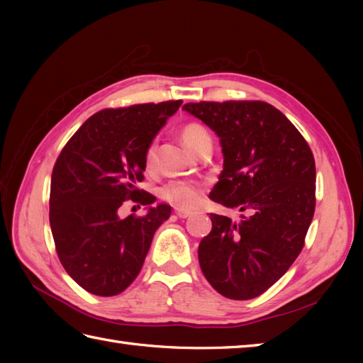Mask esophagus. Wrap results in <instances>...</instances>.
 I'll use <instances>...</instances> for the list:
<instances>
[{"mask_svg": "<svg viewBox=\"0 0 363 363\" xmlns=\"http://www.w3.org/2000/svg\"><path fill=\"white\" fill-rule=\"evenodd\" d=\"M174 213H176L179 218H187V217H190L191 212H189V211H186V209H174Z\"/></svg>", "mask_w": 363, "mask_h": 363, "instance_id": "34e87169", "label": "esophagus"}]
</instances>
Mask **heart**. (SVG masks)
<instances>
[{"mask_svg": "<svg viewBox=\"0 0 363 363\" xmlns=\"http://www.w3.org/2000/svg\"><path fill=\"white\" fill-rule=\"evenodd\" d=\"M181 138L190 151L196 152L199 146L211 140V135L199 123H189V125L181 129ZM154 156H156V145L152 143L148 146L145 154V164L148 168L154 164ZM160 196L176 207L190 209V207H195L199 203V199H201V187L189 181H169L160 189Z\"/></svg>", "mask_w": 363, "mask_h": 363, "instance_id": "obj_1", "label": "heart"}]
</instances>
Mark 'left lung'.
Masks as SVG:
<instances>
[{"mask_svg": "<svg viewBox=\"0 0 363 363\" xmlns=\"http://www.w3.org/2000/svg\"><path fill=\"white\" fill-rule=\"evenodd\" d=\"M184 111L220 138L223 172L209 198L250 211L235 223L211 213L199 267L229 299H251L281 279L304 246L315 212V160L299 130L264 101L189 103Z\"/></svg>", "mask_w": 363, "mask_h": 363, "instance_id": "obj_1", "label": "left lung"}]
</instances>
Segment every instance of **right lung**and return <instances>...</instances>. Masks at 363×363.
I'll return each mask as SVG.
<instances>
[{"instance_id": "add662e5", "label": "right lung", "mask_w": 363, "mask_h": 363, "mask_svg": "<svg viewBox=\"0 0 363 363\" xmlns=\"http://www.w3.org/2000/svg\"><path fill=\"white\" fill-rule=\"evenodd\" d=\"M182 104H135L98 112L76 130L51 176L50 225L65 272L84 290L113 296L140 273L156 229L169 218L168 204L140 191L145 154ZM130 197L149 206L143 218L121 219Z\"/></svg>"}]
</instances>
